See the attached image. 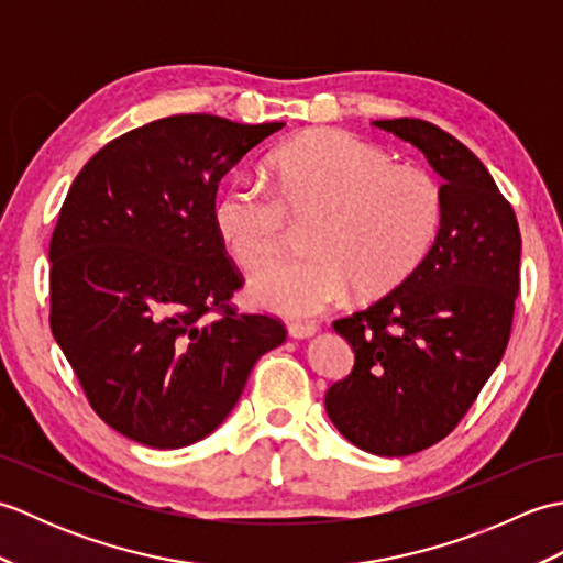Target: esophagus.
<instances>
[{
    "label": "esophagus",
    "mask_w": 563,
    "mask_h": 563,
    "mask_svg": "<svg viewBox=\"0 0 563 563\" xmlns=\"http://www.w3.org/2000/svg\"><path fill=\"white\" fill-rule=\"evenodd\" d=\"M317 331H319V324H314V321H290V324H288V333L292 339L314 336Z\"/></svg>",
    "instance_id": "obj_1"
}]
</instances>
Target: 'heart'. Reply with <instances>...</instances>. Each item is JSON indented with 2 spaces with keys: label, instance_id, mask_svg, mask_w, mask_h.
<instances>
[{
  "label": "heart",
  "instance_id": "heart-1",
  "mask_svg": "<svg viewBox=\"0 0 563 563\" xmlns=\"http://www.w3.org/2000/svg\"><path fill=\"white\" fill-rule=\"evenodd\" d=\"M275 190L236 176L214 198L220 242L244 271L288 244L290 218L307 222L312 254L285 258L251 283L254 300L285 314H317L353 288L379 297L401 285L433 249L442 188L430 174L345 130H314L273 157Z\"/></svg>",
  "mask_w": 563,
  "mask_h": 563
}]
</instances>
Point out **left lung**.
<instances>
[{"mask_svg": "<svg viewBox=\"0 0 563 563\" xmlns=\"http://www.w3.org/2000/svg\"><path fill=\"white\" fill-rule=\"evenodd\" d=\"M375 125L411 142L445 178L442 224L409 278L333 321L355 365L324 404L353 445L404 457L448 438L504 357L522 242L510 202L460 140L418 118Z\"/></svg>", "mask_w": 563, "mask_h": 563, "instance_id": "1", "label": "left lung"}]
</instances>
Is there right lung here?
<instances>
[{
	"mask_svg": "<svg viewBox=\"0 0 563 563\" xmlns=\"http://www.w3.org/2000/svg\"><path fill=\"white\" fill-rule=\"evenodd\" d=\"M280 128L159 118L111 140L69 186L51 239V329L121 435L194 445L288 336L278 317L232 302L244 278L212 222L222 176Z\"/></svg>",
	"mask_w": 563,
	"mask_h": 563,
	"instance_id": "add662e5",
	"label": "right lung"
}]
</instances>
